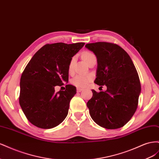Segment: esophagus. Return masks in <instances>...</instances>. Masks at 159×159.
<instances>
[{
    "label": "esophagus",
    "instance_id": "1",
    "mask_svg": "<svg viewBox=\"0 0 159 159\" xmlns=\"http://www.w3.org/2000/svg\"><path fill=\"white\" fill-rule=\"evenodd\" d=\"M83 90H84V89H82V88H77V91H78V92H81V91Z\"/></svg>",
    "mask_w": 159,
    "mask_h": 159
}]
</instances>
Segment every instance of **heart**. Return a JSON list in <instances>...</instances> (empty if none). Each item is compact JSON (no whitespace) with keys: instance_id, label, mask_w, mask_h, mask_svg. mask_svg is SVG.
<instances>
[{"instance_id":"b5f03b06","label":"heart","mask_w":159,"mask_h":159,"mask_svg":"<svg viewBox=\"0 0 159 159\" xmlns=\"http://www.w3.org/2000/svg\"><path fill=\"white\" fill-rule=\"evenodd\" d=\"M95 57V56L90 52H85L82 54V57L84 60L88 63V62L93 57ZM75 58L74 57H72L70 60V64H69V70L71 71L73 68V65L74 63ZM91 76L90 75H78L72 79L71 82L74 85H75L77 87H85L86 85H88L89 81L91 80Z\"/></svg>"}]
</instances>
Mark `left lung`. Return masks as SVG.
<instances>
[{"label":"left lung","mask_w":159,"mask_h":159,"mask_svg":"<svg viewBox=\"0 0 159 159\" xmlns=\"http://www.w3.org/2000/svg\"><path fill=\"white\" fill-rule=\"evenodd\" d=\"M85 48L97 57L94 83L106 85L107 90L96 92L87 103L91 117L98 125L108 129L123 127L135 113L141 83L133 62L127 53L113 43H90Z\"/></svg>","instance_id":"8db88e82"}]
</instances>
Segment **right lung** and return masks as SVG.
<instances>
[{
    "label": "right lung",
    "instance_id": "right-lung-1",
    "mask_svg": "<svg viewBox=\"0 0 159 159\" xmlns=\"http://www.w3.org/2000/svg\"><path fill=\"white\" fill-rule=\"evenodd\" d=\"M84 44V42L46 44L28 62L21 75L19 103L34 125L51 129L58 125L68 115L76 88L68 84L65 91L57 92L54 88L68 82L70 60Z\"/></svg>",
    "mask_w": 159,
    "mask_h": 159
}]
</instances>
